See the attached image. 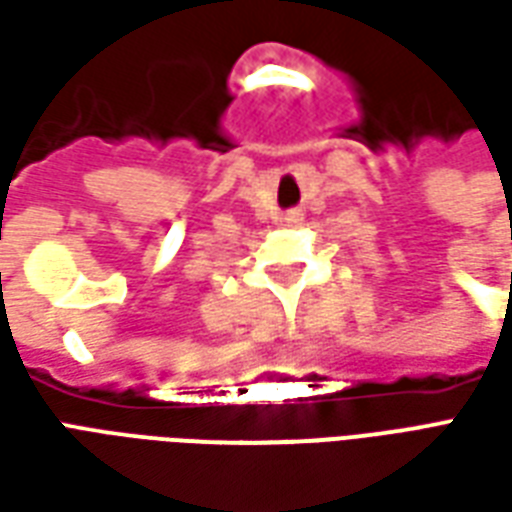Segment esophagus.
<instances>
[{
	"label": "esophagus",
	"mask_w": 512,
	"mask_h": 512,
	"mask_svg": "<svg viewBox=\"0 0 512 512\" xmlns=\"http://www.w3.org/2000/svg\"><path fill=\"white\" fill-rule=\"evenodd\" d=\"M288 222H301V213H290Z\"/></svg>",
	"instance_id": "1"
}]
</instances>
